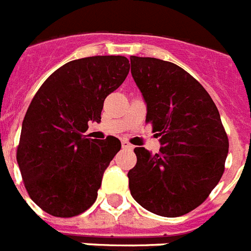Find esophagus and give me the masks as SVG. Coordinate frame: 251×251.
I'll use <instances>...</instances> for the list:
<instances>
[{
    "instance_id": "1",
    "label": "esophagus",
    "mask_w": 251,
    "mask_h": 251,
    "mask_svg": "<svg viewBox=\"0 0 251 251\" xmlns=\"http://www.w3.org/2000/svg\"><path fill=\"white\" fill-rule=\"evenodd\" d=\"M121 146L124 150H132V146L129 143V142H126V140H122Z\"/></svg>"
}]
</instances>
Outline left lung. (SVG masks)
<instances>
[{"instance_id": "1", "label": "left lung", "mask_w": 251, "mask_h": 251, "mask_svg": "<svg viewBox=\"0 0 251 251\" xmlns=\"http://www.w3.org/2000/svg\"><path fill=\"white\" fill-rule=\"evenodd\" d=\"M131 75L147 104L146 122L160 136V152L134 150L127 173L131 196L161 217H180L207 199L225 173L228 138L202 85L174 63L130 56Z\"/></svg>"}]
</instances>
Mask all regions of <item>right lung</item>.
Returning a JSON list of instances; mask_svg holds the SVG:
<instances>
[{"label":"right lung","instance_id":"right-lung-1","mask_svg":"<svg viewBox=\"0 0 251 251\" xmlns=\"http://www.w3.org/2000/svg\"><path fill=\"white\" fill-rule=\"evenodd\" d=\"M125 56L72 60L49 77L30 101L16 161L29 197L50 215L76 217L95 202L108 165L121 150L115 136L83 135L100 122L104 99L129 73Z\"/></svg>","mask_w":251,"mask_h":251}]
</instances>
